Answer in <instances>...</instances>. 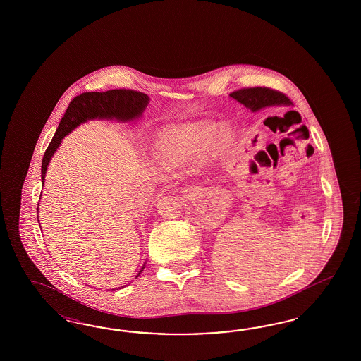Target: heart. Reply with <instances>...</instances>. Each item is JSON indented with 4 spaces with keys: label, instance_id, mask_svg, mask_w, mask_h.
Instances as JSON below:
<instances>
[{
    "label": "heart",
    "instance_id": "obj_1",
    "mask_svg": "<svg viewBox=\"0 0 361 361\" xmlns=\"http://www.w3.org/2000/svg\"><path fill=\"white\" fill-rule=\"evenodd\" d=\"M209 132L201 128H173L164 132L157 142V154L165 165H177L207 149ZM233 140L231 132L221 128L213 135L212 144L224 151Z\"/></svg>",
    "mask_w": 361,
    "mask_h": 361
}]
</instances>
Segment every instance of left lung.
Returning a JSON list of instances; mask_svg holds the SVG:
<instances>
[{"instance_id":"8db88e82","label":"left lung","mask_w":361,"mask_h":361,"mask_svg":"<svg viewBox=\"0 0 361 361\" xmlns=\"http://www.w3.org/2000/svg\"><path fill=\"white\" fill-rule=\"evenodd\" d=\"M230 97L238 100L246 109H252V112L273 104L290 103V99L283 92L269 87L240 88L233 91Z\"/></svg>"}]
</instances>
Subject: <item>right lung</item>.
<instances>
[{
    "label": "right lung",
    "instance_id": "1",
    "mask_svg": "<svg viewBox=\"0 0 361 361\" xmlns=\"http://www.w3.org/2000/svg\"><path fill=\"white\" fill-rule=\"evenodd\" d=\"M148 95L127 88H115L104 92H83L73 99L66 109L65 115L59 123L53 140L49 144L42 159V184L47 165L51 156L62 142L67 133L73 131L80 123L88 119H118V121H132L139 118L142 111L148 106ZM38 212V208H37ZM38 214V213H37ZM145 264H142L140 275ZM123 288V287H121Z\"/></svg>",
    "mask_w": 361,
    "mask_h": 361
}]
</instances>
